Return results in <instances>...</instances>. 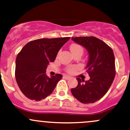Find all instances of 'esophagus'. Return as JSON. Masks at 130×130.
I'll return each instance as SVG.
<instances>
[{"mask_svg":"<svg viewBox=\"0 0 130 130\" xmlns=\"http://www.w3.org/2000/svg\"><path fill=\"white\" fill-rule=\"evenodd\" d=\"M63 78H65L66 79H70L71 77L68 76V75H63Z\"/></svg>","mask_w":130,"mask_h":130,"instance_id":"1","label":"esophagus"}]
</instances>
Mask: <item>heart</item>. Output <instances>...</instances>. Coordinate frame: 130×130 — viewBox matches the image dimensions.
<instances>
[{"instance_id": "obj_1", "label": "heart", "mask_w": 130, "mask_h": 130, "mask_svg": "<svg viewBox=\"0 0 130 130\" xmlns=\"http://www.w3.org/2000/svg\"><path fill=\"white\" fill-rule=\"evenodd\" d=\"M70 49L72 54L76 53V52H81V53L83 54L84 51L83 47L81 45H79V44L76 43L71 44L70 46ZM75 67H69L66 68V72L71 73L75 70Z\"/></svg>"}]
</instances>
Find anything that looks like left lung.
Instances as JSON below:
<instances>
[{
  "label": "left lung",
  "mask_w": 130,
  "mask_h": 130,
  "mask_svg": "<svg viewBox=\"0 0 130 130\" xmlns=\"http://www.w3.org/2000/svg\"><path fill=\"white\" fill-rule=\"evenodd\" d=\"M85 47L89 53L86 72L90 79L85 82L77 78L78 85L71 89L73 95L83 104L94 103L107 93L115 76L113 50L102 40L94 36L72 38Z\"/></svg>",
  "instance_id": "obj_1"
}]
</instances>
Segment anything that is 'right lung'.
<instances>
[{"label":"right lung","mask_w":130,"mask_h":130,"mask_svg":"<svg viewBox=\"0 0 130 130\" xmlns=\"http://www.w3.org/2000/svg\"><path fill=\"white\" fill-rule=\"evenodd\" d=\"M70 37L42 38L27 43L18 54L15 78L18 86L26 98L36 101L45 99L53 92L61 74L50 77L45 74L47 65L53 62L58 51Z\"/></svg>","instance_id":"add662e5"}]
</instances>
